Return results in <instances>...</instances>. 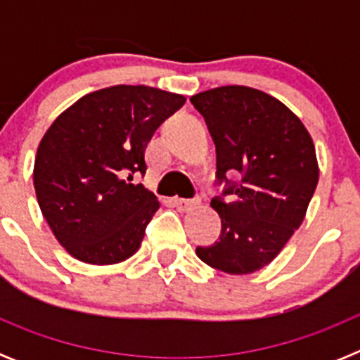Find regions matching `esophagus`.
Listing matches in <instances>:
<instances>
[{"instance_id": "obj_1", "label": "esophagus", "mask_w": 360, "mask_h": 360, "mask_svg": "<svg viewBox=\"0 0 360 360\" xmlns=\"http://www.w3.org/2000/svg\"><path fill=\"white\" fill-rule=\"evenodd\" d=\"M174 205L178 207V211L182 212H187L191 211V209H195L200 205V200H186V198H176L174 200Z\"/></svg>"}]
</instances>
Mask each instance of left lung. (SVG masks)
<instances>
[{
  "instance_id": "obj_1",
  "label": "left lung",
  "mask_w": 360,
  "mask_h": 360,
  "mask_svg": "<svg viewBox=\"0 0 360 360\" xmlns=\"http://www.w3.org/2000/svg\"><path fill=\"white\" fill-rule=\"evenodd\" d=\"M191 103L207 122L216 146V176L241 174L225 189L231 202L214 198L221 234L196 256L232 276L269 265L307 216L319 180L316 146L290 108L249 86L200 91Z\"/></svg>"
}]
</instances>
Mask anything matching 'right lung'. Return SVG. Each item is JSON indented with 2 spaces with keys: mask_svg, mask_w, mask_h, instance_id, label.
<instances>
[{
  "mask_svg": "<svg viewBox=\"0 0 360 360\" xmlns=\"http://www.w3.org/2000/svg\"><path fill=\"white\" fill-rule=\"evenodd\" d=\"M186 103L153 86L117 84L66 108L37 146L34 187L53 236L90 265L126 262L139 250L158 198L133 174L146 173V148Z\"/></svg>",
  "mask_w": 360,
  "mask_h": 360,
  "instance_id": "right-lung-1",
  "label": "right lung"
}]
</instances>
